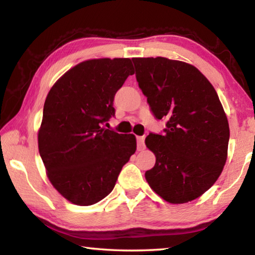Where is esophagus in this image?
<instances>
[{
  "mask_svg": "<svg viewBox=\"0 0 255 255\" xmlns=\"http://www.w3.org/2000/svg\"><path fill=\"white\" fill-rule=\"evenodd\" d=\"M145 148V136L137 137V149L143 150Z\"/></svg>",
  "mask_w": 255,
  "mask_h": 255,
  "instance_id": "1",
  "label": "esophagus"
}]
</instances>
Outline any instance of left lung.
Segmentation results:
<instances>
[{"label":"left lung","mask_w":255,"mask_h":255,"mask_svg":"<svg viewBox=\"0 0 255 255\" xmlns=\"http://www.w3.org/2000/svg\"><path fill=\"white\" fill-rule=\"evenodd\" d=\"M131 60L154 117L166 119L164 133L150 132L145 139L156 156L145 178L164 200L191 201L217 181L226 163L230 127L217 92L190 64L164 57Z\"/></svg>","instance_id":"left-lung-1"}]
</instances>
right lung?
<instances>
[{
  "label": "right lung",
  "instance_id": "add662e5",
  "mask_svg": "<svg viewBox=\"0 0 255 255\" xmlns=\"http://www.w3.org/2000/svg\"><path fill=\"white\" fill-rule=\"evenodd\" d=\"M133 72L129 58L85 60L46 98L39 154L51 184L72 204L90 206L106 198L135 153V136L103 127L115 116L116 93Z\"/></svg>",
  "mask_w": 255,
  "mask_h": 255
}]
</instances>
